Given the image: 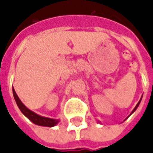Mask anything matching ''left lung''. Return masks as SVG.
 <instances>
[{"label": "left lung", "instance_id": "1", "mask_svg": "<svg viewBox=\"0 0 153 153\" xmlns=\"http://www.w3.org/2000/svg\"><path fill=\"white\" fill-rule=\"evenodd\" d=\"M142 97H141V98H140V100H139V102H138V104H137V105H136V106H135V107H134V110H133V111H132V112L130 113V115H132V114H133V113L135 111H136V109H137V108H138V105H139V104H140V102H141ZM129 115H128V116H129ZM128 117H127V118H128ZM127 118H126V119H127ZM126 119H125V120H126ZM97 122H98V123H99V121H97Z\"/></svg>", "mask_w": 153, "mask_h": 153}]
</instances>
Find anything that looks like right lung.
Wrapping results in <instances>:
<instances>
[{"instance_id": "right-lung-1", "label": "right lung", "mask_w": 153, "mask_h": 153, "mask_svg": "<svg viewBox=\"0 0 153 153\" xmlns=\"http://www.w3.org/2000/svg\"><path fill=\"white\" fill-rule=\"evenodd\" d=\"M13 95L15 97V102L17 106L19 108V110L21 111V112L27 117V118L32 121L33 124L37 125H40V126H46V127H53L55 125H56L60 120L57 119H51L48 117H44V116H41V115L36 114L33 111H32L30 110L27 108L26 106L23 104L20 99L19 98L18 95L15 93V89L13 88Z\"/></svg>"}]
</instances>
